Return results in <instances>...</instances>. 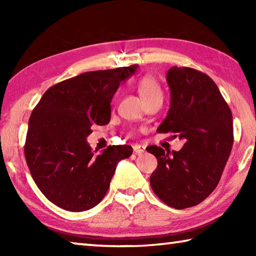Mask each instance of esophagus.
I'll return each instance as SVG.
<instances>
[{
    "instance_id": "34e87169",
    "label": "esophagus",
    "mask_w": 256,
    "mask_h": 256,
    "mask_svg": "<svg viewBox=\"0 0 256 256\" xmlns=\"http://www.w3.org/2000/svg\"><path fill=\"white\" fill-rule=\"evenodd\" d=\"M133 150L134 152H136V154H144L146 151V146H141V144H134L133 146Z\"/></svg>"
}]
</instances>
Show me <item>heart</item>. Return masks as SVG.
Wrapping results in <instances>:
<instances>
[{"mask_svg": "<svg viewBox=\"0 0 256 256\" xmlns=\"http://www.w3.org/2000/svg\"><path fill=\"white\" fill-rule=\"evenodd\" d=\"M136 89L144 102L154 98H162V90L159 82L152 76H144L136 82Z\"/></svg>", "mask_w": 256, "mask_h": 256, "instance_id": "heart-1", "label": "heart"}]
</instances>
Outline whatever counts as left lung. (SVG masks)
<instances>
[{"mask_svg":"<svg viewBox=\"0 0 256 256\" xmlns=\"http://www.w3.org/2000/svg\"><path fill=\"white\" fill-rule=\"evenodd\" d=\"M170 108L158 133L184 138L180 151L146 146L157 170L150 185L160 200L175 209L201 203L218 185L234 144L232 110L209 76L190 68L167 72Z\"/></svg>","mask_w":256,"mask_h":256,"instance_id":"obj_1","label":"left lung"}]
</instances>
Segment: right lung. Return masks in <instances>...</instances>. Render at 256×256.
<instances>
[{
	"label": "right lung",
	"mask_w": 256,
	"mask_h": 256,
	"mask_svg": "<svg viewBox=\"0 0 256 256\" xmlns=\"http://www.w3.org/2000/svg\"><path fill=\"white\" fill-rule=\"evenodd\" d=\"M138 66L84 72L50 86L29 118L26 162L42 193L64 210L80 212L102 200L116 164L131 146H110L94 156L86 136L110 120V102Z\"/></svg>",
	"instance_id": "right-lung-1"
}]
</instances>
